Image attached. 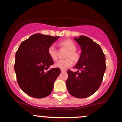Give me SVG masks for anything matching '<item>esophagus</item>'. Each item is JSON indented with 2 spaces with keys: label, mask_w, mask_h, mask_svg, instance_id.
I'll return each mask as SVG.
<instances>
[{
  "label": "esophagus",
  "mask_w": 122,
  "mask_h": 122,
  "mask_svg": "<svg viewBox=\"0 0 122 122\" xmlns=\"http://www.w3.org/2000/svg\"><path fill=\"white\" fill-rule=\"evenodd\" d=\"M61 72H66V70L61 69Z\"/></svg>",
  "instance_id": "esophagus-1"
}]
</instances>
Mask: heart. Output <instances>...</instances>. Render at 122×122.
I'll return each mask as SVG.
<instances>
[{"label": "heart", "mask_w": 122, "mask_h": 122, "mask_svg": "<svg viewBox=\"0 0 122 122\" xmlns=\"http://www.w3.org/2000/svg\"><path fill=\"white\" fill-rule=\"evenodd\" d=\"M61 46L68 50L65 54V59L59 60L56 63L55 66L61 69H65L73 65V61L77 62L79 61L80 56L76 51L77 47L75 43L71 40H65L60 42ZM47 53L49 56L53 61H56L58 58V52L57 49L54 45H51L48 47Z\"/></svg>", "instance_id": "1"}]
</instances>
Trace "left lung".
<instances>
[{
  "mask_svg": "<svg viewBox=\"0 0 122 122\" xmlns=\"http://www.w3.org/2000/svg\"><path fill=\"white\" fill-rule=\"evenodd\" d=\"M75 40L80 46L81 53L74 67L78 71H68L66 87L74 97H88L101 85L106 69V57L100 45L89 37L81 36Z\"/></svg>",
  "mask_w": 122,
  "mask_h": 122,
  "instance_id": "left-lung-1",
  "label": "left lung"
}]
</instances>
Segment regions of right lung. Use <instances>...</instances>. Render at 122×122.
<instances>
[{
  "mask_svg": "<svg viewBox=\"0 0 122 122\" xmlns=\"http://www.w3.org/2000/svg\"><path fill=\"white\" fill-rule=\"evenodd\" d=\"M59 37L35 34L22 42L16 51L14 69L18 84L31 97L40 99L49 96L61 73L58 68L46 71L54 64L47 49Z\"/></svg>",
  "mask_w": 122,
  "mask_h": 122,
  "instance_id": "obj_1",
  "label": "right lung"
}]
</instances>
